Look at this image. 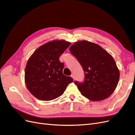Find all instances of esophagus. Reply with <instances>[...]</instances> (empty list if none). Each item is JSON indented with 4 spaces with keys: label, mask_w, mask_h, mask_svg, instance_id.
Here are the masks:
<instances>
[{
    "label": "esophagus",
    "mask_w": 135,
    "mask_h": 135,
    "mask_svg": "<svg viewBox=\"0 0 135 135\" xmlns=\"http://www.w3.org/2000/svg\"><path fill=\"white\" fill-rule=\"evenodd\" d=\"M71 76L73 78V79H74H74H75V76H74V74H72L71 75Z\"/></svg>",
    "instance_id": "34e87169"
}]
</instances>
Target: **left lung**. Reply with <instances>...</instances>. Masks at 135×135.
<instances>
[{
	"instance_id": "left-lung-1",
	"label": "left lung",
	"mask_w": 135,
	"mask_h": 135,
	"mask_svg": "<svg viewBox=\"0 0 135 135\" xmlns=\"http://www.w3.org/2000/svg\"><path fill=\"white\" fill-rule=\"evenodd\" d=\"M69 50L84 72V82H74L81 95L92 101L109 97L117 88L120 76L113 57L99 45L87 40L75 42Z\"/></svg>"
}]
</instances>
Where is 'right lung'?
<instances>
[{"label": "right lung", "instance_id": "1", "mask_svg": "<svg viewBox=\"0 0 135 135\" xmlns=\"http://www.w3.org/2000/svg\"><path fill=\"white\" fill-rule=\"evenodd\" d=\"M71 43L65 40H54L45 43L28 59L25 71V83L28 90L36 99L50 101L61 96L70 76L63 74L64 63L59 58Z\"/></svg>", "mask_w": 135, "mask_h": 135}]
</instances>
